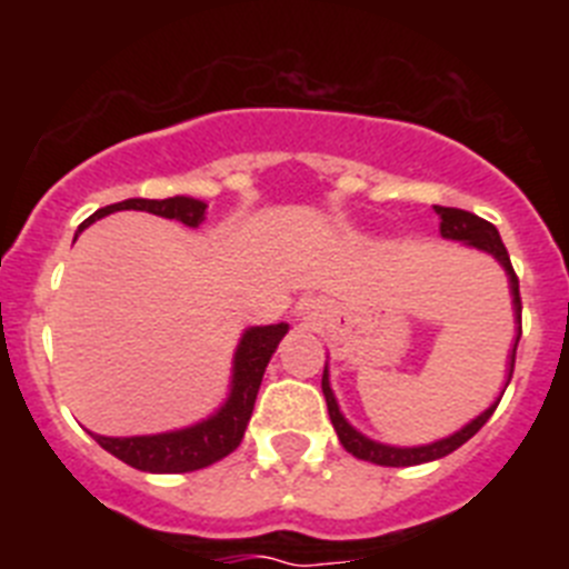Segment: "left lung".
<instances>
[{
    "instance_id": "left-lung-1",
    "label": "left lung",
    "mask_w": 569,
    "mask_h": 569,
    "mask_svg": "<svg viewBox=\"0 0 569 569\" xmlns=\"http://www.w3.org/2000/svg\"><path fill=\"white\" fill-rule=\"evenodd\" d=\"M436 213H439V219H441L439 230L445 239L465 241V244H470V248L490 253L492 259L499 261L501 268H505L507 279H510L512 310H516V321H519V333H516V341H512V350H510V361H507V381H505V390H507V385H510V379H512V367H516V347H519V339H521L519 276H516V270H512L510 256H507V248H505V241H501L499 230L492 228L490 222H485L481 216L467 213V210H459V208H439V204H436ZM505 390H501V396H505ZM321 393H325V401H328L330 421H333L336 436H339L341 447H345L347 453H353L356 459L373 461V465H381V467H413V465H425V461L445 459L447 453L459 450L465 441H470L472 436L479 433L481 427L487 425V419L492 416V410H496L501 401V399L492 401L485 413L476 416L470 425H465L461 430H456L453 436H447V439H439V441H433V445H421V447H393V445H381V441L367 439V436H361L359 430H356V427L350 425L345 416H341L339 401H336L333 390H330L328 365H325V376H321Z\"/></svg>"
}]
</instances>
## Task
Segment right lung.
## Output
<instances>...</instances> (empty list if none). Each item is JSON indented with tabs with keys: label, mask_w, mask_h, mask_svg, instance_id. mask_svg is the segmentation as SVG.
Masks as SVG:
<instances>
[{
	"label": "right lung",
	"mask_w": 569,
	"mask_h": 569,
	"mask_svg": "<svg viewBox=\"0 0 569 569\" xmlns=\"http://www.w3.org/2000/svg\"><path fill=\"white\" fill-rule=\"evenodd\" d=\"M116 210H144V213L176 219V222L188 224V228H199L204 222L208 204L199 202V199H190V196L124 199V202L99 208L82 228H88L90 222H97L102 216L116 213ZM284 333H288L284 321H279V325H264V328H248L241 333L233 356V381H230L228 399H224V405L213 416H208L199 425L184 427V430H170V433L128 436V439H113V436L97 433L90 436L110 456H116L124 465L144 472H190L224 459L244 439V430H248V421L253 416L256 393H259L264 367H268L270 356L276 353V347L284 339Z\"/></svg>",
	"instance_id": "obj_1"
}]
</instances>
